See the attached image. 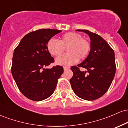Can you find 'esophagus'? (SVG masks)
Here are the masks:
<instances>
[{
  "mask_svg": "<svg viewBox=\"0 0 128 128\" xmlns=\"http://www.w3.org/2000/svg\"><path fill=\"white\" fill-rule=\"evenodd\" d=\"M69 69V67H64V71H66V70H67Z\"/></svg>",
  "mask_w": 128,
  "mask_h": 128,
  "instance_id": "esophagus-1",
  "label": "esophagus"
}]
</instances>
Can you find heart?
Segmentation results:
<instances>
[{"label":"heart","instance_id":"obj_1","mask_svg":"<svg viewBox=\"0 0 128 128\" xmlns=\"http://www.w3.org/2000/svg\"><path fill=\"white\" fill-rule=\"evenodd\" d=\"M47 49L52 56L60 55L67 48V53L58 57L55 60L57 64L70 66L78 59L84 60L88 55L91 49L90 43L87 40L76 32H68L60 38L59 41L51 38L46 44Z\"/></svg>","mask_w":128,"mask_h":128}]
</instances>
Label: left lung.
I'll return each instance as SVG.
<instances>
[{"mask_svg":"<svg viewBox=\"0 0 128 128\" xmlns=\"http://www.w3.org/2000/svg\"><path fill=\"white\" fill-rule=\"evenodd\" d=\"M90 36L91 49L82 62L73 66V73L70 82L76 96L86 100H93L102 97L109 89L116 73L115 54L113 49L102 36L88 30L77 29ZM79 67L88 70L81 72Z\"/></svg>","mask_w":128,"mask_h":128,"instance_id":"left-lung-1","label":"left lung"}]
</instances>
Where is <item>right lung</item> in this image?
I'll return each mask as SVG.
<instances>
[{"label": "right lung", "instance_id": "add662e5", "mask_svg": "<svg viewBox=\"0 0 128 128\" xmlns=\"http://www.w3.org/2000/svg\"><path fill=\"white\" fill-rule=\"evenodd\" d=\"M61 30L42 29L26 34L14 51L11 73L19 90L28 99L41 101L54 93L62 66L45 67L54 58L47 49V42Z\"/></svg>", "mask_w": 128, "mask_h": 128}]
</instances>
